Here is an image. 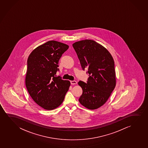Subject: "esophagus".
<instances>
[{
	"label": "esophagus",
	"instance_id": "obj_1",
	"mask_svg": "<svg viewBox=\"0 0 148 148\" xmlns=\"http://www.w3.org/2000/svg\"><path fill=\"white\" fill-rule=\"evenodd\" d=\"M70 82H71V84H72V85H74V84H77V81H75V80H73V81H70Z\"/></svg>",
	"mask_w": 148,
	"mask_h": 148
}]
</instances>
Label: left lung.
Segmentation results:
<instances>
[{
    "mask_svg": "<svg viewBox=\"0 0 148 148\" xmlns=\"http://www.w3.org/2000/svg\"><path fill=\"white\" fill-rule=\"evenodd\" d=\"M83 70L87 69L86 83L79 81L83 92L79 101L88 109H97L107 101L116 86L115 64L107 49L95 41L86 39L73 43Z\"/></svg>",
    "mask_w": 148,
    "mask_h": 148,
    "instance_id": "1",
    "label": "left lung"
}]
</instances>
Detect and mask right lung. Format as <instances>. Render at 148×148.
<instances>
[{
	"instance_id": "right-lung-1",
	"label": "right lung",
	"mask_w": 148,
	"mask_h": 148,
	"mask_svg": "<svg viewBox=\"0 0 148 148\" xmlns=\"http://www.w3.org/2000/svg\"><path fill=\"white\" fill-rule=\"evenodd\" d=\"M68 48L63 43L49 41L34 49L29 56L27 89L34 101L45 109L58 107L69 89L70 82L56 75L59 60Z\"/></svg>"
}]
</instances>
